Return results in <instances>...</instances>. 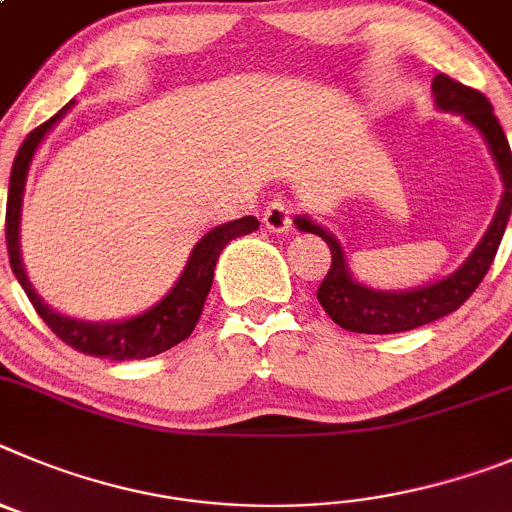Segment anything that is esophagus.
<instances>
[{
	"label": "esophagus",
	"mask_w": 512,
	"mask_h": 512,
	"mask_svg": "<svg viewBox=\"0 0 512 512\" xmlns=\"http://www.w3.org/2000/svg\"><path fill=\"white\" fill-rule=\"evenodd\" d=\"M262 224H265L270 232L285 234L290 229V206L283 201H273L267 206L265 214H262Z\"/></svg>",
	"instance_id": "1"
}]
</instances>
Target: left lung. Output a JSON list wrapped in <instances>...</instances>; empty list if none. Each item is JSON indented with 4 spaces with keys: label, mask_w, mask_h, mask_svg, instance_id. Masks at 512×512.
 Wrapping results in <instances>:
<instances>
[{
    "label": "left lung",
    "mask_w": 512,
    "mask_h": 512,
    "mask_svg": "<svg viewBox=\"0 0 512 512\" xmlns=\"http://www.w3.org/2000/svg\"><path fill=\"white\" fill-rule=\"evenodd\" d=\"M431 91H434V104L439 112L462 114L464 122L472 124L474 130L480 132L492 160H495L500 181H503V196H500V204H497L485 237L477 242V247L469 252L467 260L454 273L444 275L434 283L403 290H380L359 283L354 278L349 255L342 242L329 229L313 222L311 216H296V227L301 232L316 234L329 245L331 267L326 278L321 280L316 296H319V303L329 313L331 321L347 331L398 334V331L418 329V326L441 319L446 313L457 311L487 275L505 227H508L512 211V153L508 137H505L503 127L492 112V104L480 91L462 86L444 73L434 78Z\"/></svg>",
    "instance_id": "1"
}]
</instances>
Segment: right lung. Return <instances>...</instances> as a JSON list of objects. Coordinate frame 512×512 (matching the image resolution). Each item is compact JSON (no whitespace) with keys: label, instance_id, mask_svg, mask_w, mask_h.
<instances>
[{"label":"right lung","instance_id":"1","mask_svg":"<svg viewBox=\"0 0 512 512\" xmlns=\"http://www.w3.org/2000/svg\"><path fill=\"white\" fill-rule=\"evenodd\" d=\"M71 107L73 101L55 114L53 119L40 124L38 130H32L15 155L12 176H9L7 229H4V232H7L9 265H12V273H15L17 283L22 285V290L27 293V298H30V303L35 306L40 319H43L45 324L53 329V334L58 336V339H63L68 347H73L76 352L91 354V357L114 359V362H122V359L155 357V354L168 352L170 347H176V344H181L183 339L191 336L193 326L199 324V316L201 311H204V301L206 296H209L211 283H214L216 260H219L222 250L232 242V239L255 232V229L260 227V222H257L255 216H242V219H234V222L219 224V227L209 229V232L196 242L191 255H188V262L186 267H183V273L178 275L176 285H173L158 303H153V306L145 308L142 313H135V316H127V319L117 321H86L73 319V316H66V313L50 308L48 303L40 298L38 290L32 288L30 278H27L25 262H22V201H25V183L32 160H35V155H38L40 145H43L45 137L50 135V130L66 117Z\"/></svg>","mask_w":512,"mask_h":512}]
</instances>
